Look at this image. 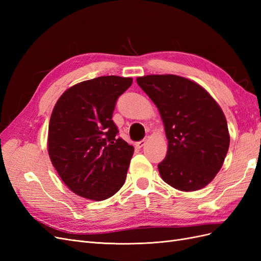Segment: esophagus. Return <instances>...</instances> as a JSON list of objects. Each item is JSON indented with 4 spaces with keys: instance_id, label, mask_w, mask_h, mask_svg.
Returning a JSON list of instances; mask_svg holds the SVG:
<instances>
[{
    "instance_id": "obj_1",
    "label": "esophagus",
    "mask_w": 261,
    "mask_h": 261,
    "mask_svg": "<svg viewBox=\"0 0 261 261\" xmlns=\"http://www.w3.org/2000/svg\"><path fill=\"white\" fill-rule=\"evenodd\" d=\"M146 139H144V140H140V141H138V143H136V147H138V148H143L144 146H145V144H146Z\"/></svg>"
}]
</instances>
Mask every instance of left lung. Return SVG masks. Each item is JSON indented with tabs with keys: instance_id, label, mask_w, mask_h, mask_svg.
<instances>
[{
	"instance_id": "8db88e82",
	"label": "left lung",
	"mask_w": 261,
	"mask_h": 261,
	"mask_svg": "<svg viewBox=\"0 0 261 261\" xmlns=\"http://www.w3.org/2000/svg\"><path fill=\"white\" fill-rule=\"evenodd\" d=\"M159 110L168 152L158 169L165 183L181 192L206 187L222 168L230 134L222 109L202 87L165 74L137 77Z\"/></svg>"
}]
</instances>
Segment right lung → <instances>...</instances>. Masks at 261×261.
<instances>
[{
	"instance_id": "1",
	"label": "right lung",
	"mask_w": 261,
	"mask_h": 261,
	"mask_svg": "<svg viewBox=\"0 0 261 261\" xmlns=\"http://www.w3.org/2000/svg\"><path fill=\"white\" fill-rule=\"evenodd\" d=\"M130 77L101 76L63 92L52 111L48 152L54 169L70 191L94 201L120 191L134 147L117 138L112 114Z\"/></svg>"
}]
</instances>
